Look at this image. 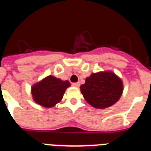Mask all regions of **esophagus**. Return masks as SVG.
<instances>
[{
    "label": "esophagus",
    "mask_w": 151,
    "mask_h": 151,
    "mask_svg": "<svg viewBox=\"0 0 151 151\" xmlns=\"http://www.w3.org/2000/svg\"><path fill=\"white\" fill-rule=\"evenodd\" d=\"M73 86H74V87H79V86H80V84H79V82H74V83H73Z\"/></svg>",
    "instance_id": "obj_1"
}]
</instances>
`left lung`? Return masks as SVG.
<instances>
[{
    "instance_id": "obj_1",
    "label": "left lung",
    "mask_w": 151,
    "mask_h": 151,
    "mask_svg": "<svg viewBox=\"0 0 151 151\" xmlns=\"http://www.w3.org/2000/svg\"><path fill=\"white\" fill-rule=\"evenodd\" d=\"M80 90L86 101L92 107L104 109L112 106L123 93L122 78L111 71L91 73Z\"/></svg>"
}]
</instances>
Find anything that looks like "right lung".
I'll list each match as a JSON object with an SVG mask.
<instances>
[{"instance_id": "add662e5", "label": "right lung", "mask_w": 151, "mask_h": 151, "mask_svg": "<svg viewBox=\"0 0 151 151\" xmlns=\"http://www.w3.org/2000/svg\"><path fill=\"white\" fill-rule=\"evenodd\" d=\"M70 86L68 80L63 81L53 76H48L32 86V97L38 105L52 108L61 101L65 90Z\"/></svg>"}]
</instances>
